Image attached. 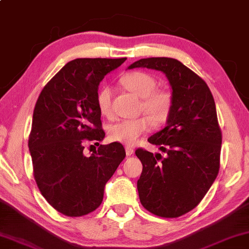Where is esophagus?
<instances>
[{
    "label": "esophagus",
    "mask_w": 249,
    "mask_h": 249,
    "mask_svg": "<svg viewBox=\"0 0 249 249\" xmlns=\"http://www.w3.org/2000/svg\"><path fill=\"white\" fill-rule=\"evenodd\" d=\"M125 151H126L127 156H132L134 154V149L132 147H125Z\"/></svg>",
    "instance_id": "1"
}]
</instances>
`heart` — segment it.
<instances>
[{"label":"heart","instance_id":"1","mask_svg":"<svg viewBox=\"0 0 249 249\" xmlns=\"http://www.w3.org/2000/svg\"><path fill=\"white\" fill-rule=\"evenodd\" d=\"M121 84L127 91L141 98L140 111L148 116L133 119H122L108 127V137L111 141L133 145L142 135L150 130L151 122L155 125L164 124L173 109V97L168 91L156 90L157 82L154 76L144 71H132L121 78ZM95 104L102 116L112 114V90L102 85L95 95Z\"/></svg>","mask_w":249,"mask_h":249}]
</instances>
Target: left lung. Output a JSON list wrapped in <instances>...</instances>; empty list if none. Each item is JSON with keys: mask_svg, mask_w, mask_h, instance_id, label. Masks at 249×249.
Segmentation results:
<instances>
[{"mask_svg": "<svg viewBox=\"0 0 249 249\" xmlns=\"http://www.w3.org/2000/svg\"><path fill=\"white\" fill-rule=\"evenodd\" d=\"M163 71L172 86L173 109L166 126L148 139L166 154L139 148L140 201L160 217H178L194 210L210 190L220 170L222 132L212 92L203 78L173 58H147L132 68Z\"/></svg>", "mask_w": 249, "mask_h": 249, "instance_id": "obj_1", "label": "left lung"}]
</instances>
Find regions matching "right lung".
Here are the masks:
<instances>
[{
	"instance_id": "1",
	"label": "right lung",
	"mask_w": 249,
	"mask_h": 249,
	"mask_svg": "<svg viewBox=\"0 0 249 249\" xmlns=\"http://www.w3.org/2000/svg\"><path fill=\"white\" fill-rule=\"evenodd\" d=\"M126 58H79L50 79L36 101L28 147L36 184L46 201L66 216L97 210L105 185L125 158L122 143L100 144L90 157L86 141L104 140L95 104L100 82Z\"/></svg>"
}]
</instances>
